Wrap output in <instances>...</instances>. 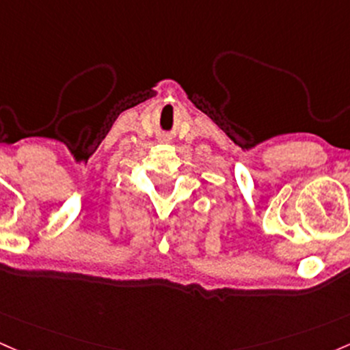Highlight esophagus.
Returning a JSON list of instances; mask_svg holds the SVG:
<instances>
[{"mask_svg": "<svg viewBox=\"0 0 350 350\" xmlns=\"http://www.w3.org/2000/svg\"><path fill=\"white\" fill-rule=\"evenodd\" d=\"M164 141H169V139H164Z\"/></svg>", "mask_w": 350, "mask_h": 350, "instance_id": "34e87169", "label": "esophagus"}]
</instances>
